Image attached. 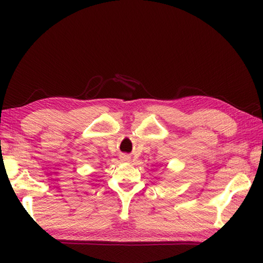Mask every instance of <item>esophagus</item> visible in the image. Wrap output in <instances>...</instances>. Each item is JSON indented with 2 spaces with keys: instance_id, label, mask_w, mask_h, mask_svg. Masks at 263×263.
Returning a JSON list of instances; mask_svg holds the SVG:
<instances>
[{
  "instance_id": "obj_1",
  "label": "esophagus",
  "mask_w": 263,
  "mask_h": 263,
  "mask_svg": "<svg viewBox=\"0 0 263 263\" xmlns=\"http://www.w3.org/2000/svg\"><path fill=\"white\" fill-rule=\"evenodd\" d=\"M130 160H131V158L128 157V155H126V154H122L121 155V161H123V162H130Z\"/></svg>"
}]
</instances>
